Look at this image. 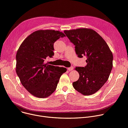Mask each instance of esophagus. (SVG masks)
I'll return each mask as SVG.
<instances>
[{
  "instance_id": "esophagus-1",
  "label": "esophagus",
  "mask_w": 128,
  "mask_h": 128,
  "mask_svg": "<svg viewBox=\"0 0 128 128\" xmlns=\"http://www.w3.org/2000/svg\"><path fill=\"white\" fill-rule=\"evenodd\" d=\"M73 69H74V67H68V68L67 70H68V71H72V70H73Z\"/></svg>"
}]
</instances>
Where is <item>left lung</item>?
I'll use <instances>...</instances> for the list:
<instances>
[{"label": "left lung", "instance_id": "obj_1", "mask_svg": "<svg viewBox=\"0 0 128 128\" xmlns=\"http://www.w3.org/2000/svg\"><path fill=\"white\" fill-rule=\"evenodd\" d=\"M75 45L79 58L86 56V65L76 67L78 80L73 82L74 88L84 95H90L99 90L108 79L113 67V54L106 42L95 30L78 28L64 30Z\"/></svg>", "mask_w": 128, "mask_h": 128}]
</instances>
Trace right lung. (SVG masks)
<instances>
[{"instance_id": "obj_1", "label": "right lung", "mask_w": 128, "mask_h": 128, "mask_svg": "<svg viewBox=\"0 0 128 128\" xmlns=\"http://www.w3.org/2000/svg\"><path fill=\"white\" fill-rule=\"evenodd\" d=\"M65 36L54 30H40L26 38L17 52L16 72L23 86L38 98L49 97L55 91L65 67L48 65L44 61L52 57L54 42Z\"/></svg>"}]
</instances>
